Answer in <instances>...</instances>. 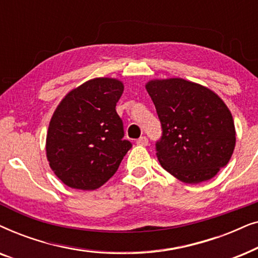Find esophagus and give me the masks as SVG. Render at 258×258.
<instances>
[{
  "instance_id": "34e87169",
  "label": "esophagus",
  "mask_w": 258,
  "mask_h": 258,
  "mask_svg": "<svg viewBox=\"0 0 258 258\" xmlns=\"http://www.w3.org/2000/svg\"><path fill=\"white\" fill-rule=\"evenodd\" d=\"M136 143L139 144V146L146 147V146H148V144H149V141H148V139H147L146 136H142V137H140V139L136 141Z\"/></svg>"
}]
</instances>
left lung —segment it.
I'll list each match as a JSON object with an SVG mask.
<instances>
[{
  "instance_id": "8db88e82",
  "label": "left lung",
  "mask_w": 258,
  "mask_h": 258,
  "mask_svg": "<svg viewBox=\"0 0 258 258\" xmlns=\"http://www.w3.org/2000/svg\"><path fill=\"white\" fill-rule=\"evenodd\" d=\"M163 134L156 156L169 174L188 184L206 182L230 161L236 144L234 118L218 95L178 77L150 80Z\"/></svg>"
}]
</instances>
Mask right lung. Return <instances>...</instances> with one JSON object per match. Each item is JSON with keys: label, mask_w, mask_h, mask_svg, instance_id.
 <instances>
[{"label": "right lung", "mask_w": 258, "mask_h": 258, "mask_svg": "<svg viewBox=\"0 0 258 258\" xmlns=\"http://www.w3.org/2000/svg\"><path fill=\"white\" fill-rule=\"evenodd\" d=\"M122 81L96 77L70 90L49 122L47 160L54 174L73 189L95 190L108 182L132 148L123 140L116 103Z\"/></svg>", "instance_id": "right-lung-1"}]
</instances>
